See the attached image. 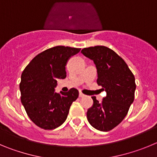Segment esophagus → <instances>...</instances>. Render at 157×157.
I'll return each mask as SVG.
<instances>
[{"label": "esophagus", "mask_w": 157, "mask_h": 157, "mask_svg": "<svg viewBox=\"0 0 157 157\" xmlns=\"http://www.w3.org/2000/svg\"><path fill=\"white\" fill-rule=\"evenodd\" d=\"M86 95L85 94H83L82 92H79V98H85Z\"/></svg>", "instance_id": "1"}]
</instances>
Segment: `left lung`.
Here are the masks:
<instances>
[{
    "label": "left lung",
    "mask_w": 157,
    "mask_h": 157,
    "mask_svg": "<svg viewBox=\"0 0 157 157\" xmlns=\"http://www.w3.org/2000/svg\"><path fill=\"white\" fill-rule=\"evenodd\" d=\"M81 52L94 60L97 82L107 94L101 103L92 97L94 105L87 111V120L97 130L109 131L123 121L134 101L135 78L123 58L108 47H89Z\"/></svg>",
    "instance_id": "left-lung-1"
}]
</instances>
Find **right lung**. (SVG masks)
I'll use <instances>...</instances> for the list:
<instances>
[{
	"label": "right lung",
	"mask_w": 157,
	"mask_h": 157,
	"mask_svg": "<svg viewBox=\"0 0 157 157\" xmlns=\"http://www.w3.org/2000/svg\"><path fill=\"white\" fill-rule=\"evenodd\" d=\"M81 48L58 46L37 54L25 67L19 89L21 102L31 121L44 130H53L63 124L71 104L78 98L77 89L55 93L58 78L67 76L65 66L69 58Z\"/></svg>",
	"instance_id": "obj_1"
}]
</instances>
